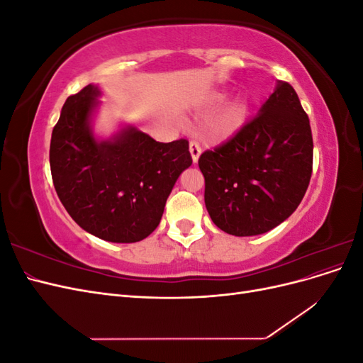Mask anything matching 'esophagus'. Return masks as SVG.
Returning <instances> with one entry per match:
<instances>
[{
	"label": "esophagus",
	"mask_w": 363,
	"mask_h": 363,
	"mask_svg": "<svg viewBox=\"0 0 363 363\" xmlns=\"http://www.w3.org/2000/svg\"><path fill=\"white\" fill-rule=\"evenodd\" d=\"M189 151H191V156H192V162L196 163V162H199L200 155L203 152V147H201V144H200L199 140H191Z\"/></svg>",
	"instance_id": "1"
}]
</instances>
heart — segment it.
<instances>
[{
    "instance_id": "b5f03b06",
    "label": "heart",
    "mask_w": 363,
    "mask_h": 363,
    "mask_svg": "<svg viewBox=\"0 0 363 363\" xmlns=\"http://www.w3.org/2000/svg\"><path fill=\"white\" fill-rule=\"evenodd\" d=\"M224 95H215V100H223ZM248 115V101L244 96H236L232 101H228L215 121L212 123V131L218 138H228L235 135L236 131L244 125Z\"/></svg>"
}]
</instances>
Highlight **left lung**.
Segmentation results:
<instances>
[{
	"label": "left lung",
	"mask_w": 363,
	"mask_h": 363,
	"mask_svg": "<svg viewBox=\"0 0 363 363\" xmlns=\"http://www.w3.org/2000/svg\"><path fill=\"white\" fill-rule=\"evenodd\" d=\"M312 162L309 118L294 87L277 80L256 118L200 156L207 212L228 235L267 233L301 203Z\"/></svg>",
	"instance_id": "8db88e82"
}]
</instances>
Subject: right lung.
<instances>
[{
  "mask_svg": "<svg viewBox=\"0 0 363 363\" xmlns=\"http://www.w3.org/2000/svg\"><path fill=\"white\" fill-rule=\"evenodd\" d=\"M100 87L68 96L52 128L50 167L62 204L87 233L108 242H139L159 225L180 174L192 164L189 142H156L125 125L96 139L91 119Z\"/></svg>",
  "mask_w": 363,
  "mask_h": 363,
  "instance_id": "add662e5",
  "label": "right lung"
}]
</instances>
